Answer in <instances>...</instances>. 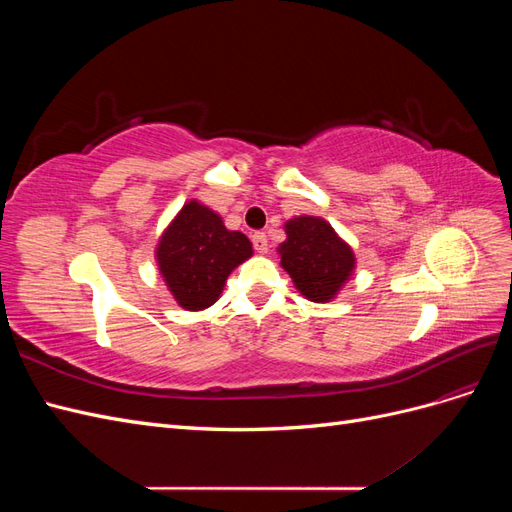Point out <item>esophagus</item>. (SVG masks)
Wrapping results in <instances>:
<instances>
[{
  "label": "esophagus",
  "mask_w": 512,
  "mask_h": 512,
  "mask_svg": "<svg viewBox=\"0 0 512 512\" xmlns=\"http://www.w3.org/2000/svg\"><path fill=\"white\" fill-rule=\"evenodd\" d=\"M252 243H254V250H256V252L267 254L269 243H267V235H265V232H254V235H252Z\"/></svg>",
  "instance_id": "34e87169"
}]
</instances>
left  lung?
Listing matches in <instances>:
<instances>
[{"mask_svg": "<svg viewBox=\"0 0 512 512\" xmlns=\"http://www.w3.org/2000/svg\"><path fill=\"white\" fill-rule=\"evenodd\" d=\"M282 267L309 301L327 303L350 280L354 254L329 222L301 215L286 222V241L277 247Z\"/></svg>", "mask_w": 512, "mask_h": 512, "instance_id": "left-lung-1", "label": "left lung"}]
</instances>
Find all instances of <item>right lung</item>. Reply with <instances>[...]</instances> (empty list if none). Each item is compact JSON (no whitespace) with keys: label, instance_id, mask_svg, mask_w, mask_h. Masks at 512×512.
Listing matches in <instances>:
<instances>
[{"label":"right lung","instance_id":"add662e5","mask_svg":"<svg viewBox=\"0 0 512 512\" xmlns=\"http://www.w3.org/2000/svg\"><path fill=\"white\" fill-rule=\"evenodd\" d=\"M250 256V239L239 230H228L220 215L198 200L183 205L156 250L168 290L190 312L218 301L230 271Z\"/></svg>","mask_w":512,"mask_h":512}]
</instances>
